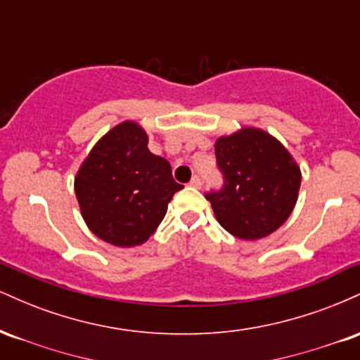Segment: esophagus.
<instances>
[{
    "label": "esophagus",
    "instance_id": "esophagus-1",
    "mask_svg": "<svg viewBox=\"0 0 360 360\" xmlns=\"http://www.w3.org/2000/svg\"><path fill=\"white\" fill-rule=\"evenodd\" d=\"M189 186H193V188H196V189H200L201 186H203V183H201V179L198 176H194L191 181H189Z\"/></svg>",
    "mask_w": 360,
    "mask_h": 360
}]
</instances>
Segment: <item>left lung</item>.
<instances>
[{
	"label": "left lung",
	"instance_id": "8db88e82",
	"mask_svg": "<svg viewBox=\"0 0 360 360\" xmlns=\"http://www.w3.org/2000/svg\"><path fill=\"white\" fill-rule=\"evenodd\" d=\"M225 184L206 194L223 229L240 240H257L279 229L298 201L301 171L278 139L243 127L214 142Z\"/></svg>",
	"mask_w": 360,
	"mask_h": 360
}]
</instances>
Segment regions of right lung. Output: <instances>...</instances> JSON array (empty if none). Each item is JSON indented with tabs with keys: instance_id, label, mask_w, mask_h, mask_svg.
I'll return each instance as SVG.
<instances>
[{
	"instance_id": "1",
	"label": "right lung",
	"mask_w": 360,
	"mask_h": 360,
	"mask_svg": "<svg viewBox=\"0 0 360 360\" xmlns=\"http://www.w3.org/2000/svg\"><path fill=\"white\" fill-rule=\"evenodd\" d=\"M147 143L146 130L125 120L94 143L74 177L86 225L115 247L147 242L174 193L183 189L172 179L171 164L152 154Z\"/></svg>"
}]
</instances>
